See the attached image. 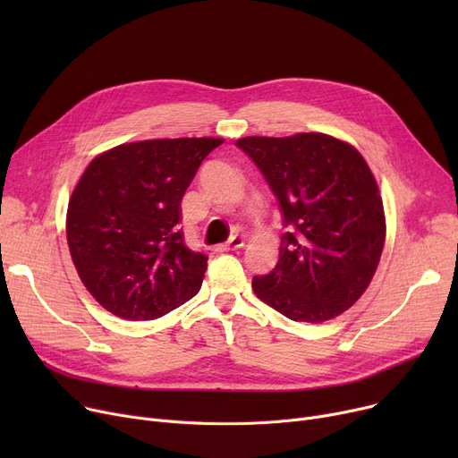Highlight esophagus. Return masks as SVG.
Here are the masks:
<instances>
[{
	"label": "esophagus",
	"mask_w": 458,
	"mask_h": 458,
	"mask_svg": "<svg viewBox=\"0 0 458 458\" xmlns=\"http://www.w3.org/2000/svg\"><path fill=\"white\" fill-rule=\"evenodd\" d=\"M245 247V237H242V235H233V237H230L226 243H223V245H216L215 247V250L216 252H226V250H237V249H243Z\"/></svg>",
	"instance_id": "obj_1"
}]
</instances>
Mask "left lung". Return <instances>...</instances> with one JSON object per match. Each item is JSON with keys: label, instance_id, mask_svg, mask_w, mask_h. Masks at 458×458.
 <instances>
[{"label": "left lung", "instance_id": "1", "mask_svg": "<svg viewBox=\"0 0 458 458\" xmlns=\"http://www.w3.org/2000/svg\"><path fill=\"white\" fill-rule=\"evenodd\" d=\"M276 195L284 225L276 267L252 290L293 321L338 318L364 295L386 242V216L369 165L352 144L327 133L243 137Z\"/></svg>", "mask_w": 458, "mask_h": 458}]
</instances>
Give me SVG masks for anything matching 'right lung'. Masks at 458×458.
<instances>
[{
  "label": "right lung",
  "instance_id": "1",
  "mask_svg": "<svg viewBox=\"0 0 458 458\" xmlns=\"http://www.w3.org/2000/svg\"><path fill=\"white\" fill-rule=\"evenodd\" d=\"M223 139L124 142L96 156L66 211L76 271L102 308L126 321L157 319L195 297L208 258L183 243L182 199Z\"/></svg>",
  "mask_w": 458,
  "mask_h": 458
}]
</instances>
